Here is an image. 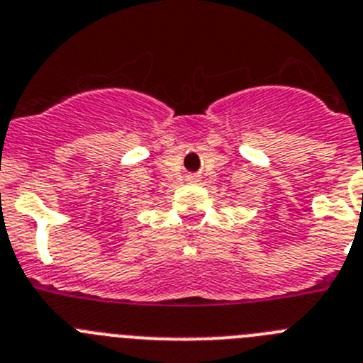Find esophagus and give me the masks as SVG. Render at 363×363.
<instances>
[{
	"mask_svg": "<svg viewBox=\"0 0 363 363\" xmlns=\"http://www.w3.org/2000/svg\"><path fill=\"white\" fill-rule=\"evenodd\" d=\"M188 181L197 182V181H199V175H197V174H189V175H188Z\"/></svg>",
	"mask_w": 363,
	"mask_h": 363,
	"instance_id": "1",
	"label": "esophagus"
}]
</instances>
